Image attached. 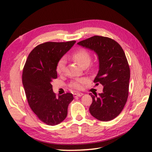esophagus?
Listing matches in <instances>:
<instances>
[{
  "label": "esophagus",
  "instance_id": "esophagus-1",
  "mask_svg": "<svg viewBox=\"0 0 152 152\" xmlns=\"http://www.w3.org/2000/svg\"><path fill=\"white\" fill-rule=\"evenodd\" d=\"M83 94L82 93H76L74 94V97H76V96H82Z\"/></svg>",
  "mask_w": 152,
  "mask_h": 152
}]
</instances>
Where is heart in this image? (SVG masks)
<instances>
[{
	"instance_id": "obj_1",
	"label": "heart",
	"mask_w": 152,
	"mask_h": 152,
	"mask_svg": "<svg viewBox=\"0 0 152 152\" xmlns=\"http://www.w3.org/2000/svg\"><path fill=\"white\" fill-rule=\"evenodd\" d=\"M73 59L75 60L79 65L82 67L83 66H88L91 61V56L88 51L84 49H80L76 52H74L72 55ZM66 66V59L64 57L61 58L57 63V72L58 74H62L65 70ZM87 82V79L84 78H78L73 80L70 83V86L71 88L76 89H80L82 88L83 85Z\"/></svg>"
}]
</instances>
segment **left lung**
Instances as JSON below:
<instances>
[{"mask_svg":"<svg viewBox=\"0 0 152 152\" xmlns=\"http://www.w3.org/2000/svg\"><path fill=\"white\" fill-rule=\"evenodd\" d=\"M77 44L97 56L99 71L93 82L104 87L98 95L89 93L90 114L98 120L110 121L120 114L128 97L130 69L125 54L117 42L108 37L94 36Z\"/></svg>","mask_w":152,"mask_h":152,"instance_id":"8db88e82","label":"left lung"}]
</instances>
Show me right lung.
<instances>
[{"label":"right lung","instance_id":"add662e5","mask_svg":"<svg viewBox=\"0 0 152 152\" xmlns=\"http://www.w3.org/2000/svg\"><path fill=\"white\" fill-rule=\"evenodd\" d=\"M76 41L45 42L28 55L23 70L22 82L32 110L48 125L59 124L66 118L73 101L72 93L59 95L53 91L51 82L57 77V64Z\"/></svg>","mask_w":152,"mask_h":152}]
</instances>
